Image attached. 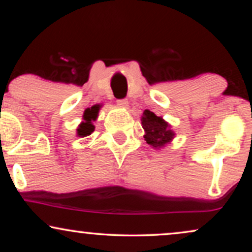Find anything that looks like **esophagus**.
Instances as JSON below:
<instances>
[{
	"label": "esophagus",
	"mask_w": 252,
	"mask_h": 252,
	"mask_svg": "<svg viewBox=\"0 0 252 252\" xmlns=\"http://www.w3.org/2000/svg\"><path fill=\"white\" fill-rule=\"evenodd\" d=\"M117 104H118L120 108H123V109L128 108V101H127V99H125V98L118 99V101H117Z\"/></svg>",
	"instance_id": "34e87169"
}]
</instances>
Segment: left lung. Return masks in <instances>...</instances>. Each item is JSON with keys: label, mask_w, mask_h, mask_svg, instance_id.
I'll return each instance as SVG.
<instances>
[{"label": "left lung", "mask_w": 252, "mask_h": 252, "mask_svg": "<svg viewBox=\"0 0 252 252\" xmlns=\"http://www.w3.org/2000/svg\"><path fill=\"white\" fill-rule=\"evenodd\" d=\"M141 120H142L143 128L146 130L144 140L150 146L155 148L163 147L165 143L170 142L173 139L174 133L168 128L170 126L161 119V117H157L149 110H144Z\"/></svg>", "instance_id": "1"}]
</instances>
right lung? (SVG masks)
<instances>
[{"instance_id": "obj_1", "label": "right lung", "mask_w": 252, "mask_h": 252, "mask_svg": "<svg viewBox=\"0 0 252 252\" xmlns=\"http://www.w3.org/2000/svg\"><path fill=\"white\" fill-rule=\"evenodd\" d=\"M97 108H92V110H88L85 113L84 119L85 123H82L78 128V135L79 136H87L91 135L92 132H94V126H93L92 120H95L97 117Z\"/></svg>"}]
</instances>
